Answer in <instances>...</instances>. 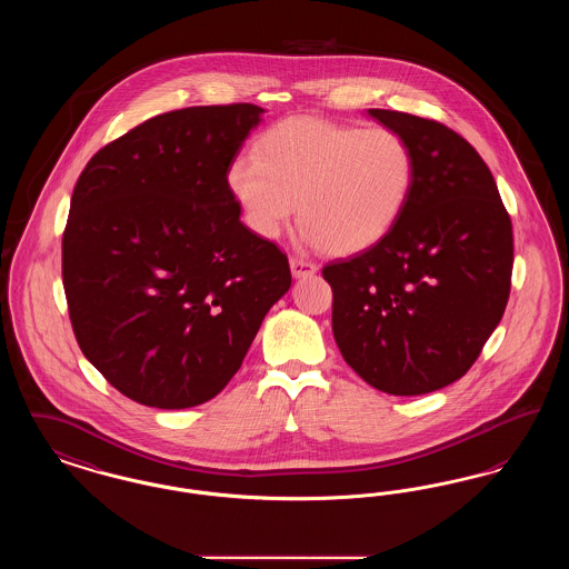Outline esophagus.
<instances>
[{"mask_svg":"<svg viewBox=\"0 0 569 569\" xmlns=\"http://www.w3.org/2000/svg\"><path fill=\"white\" fill-rule=\"evenodd\" d=\"M290 269H292V274L300 279V277H309V274H313V272L318 271V267L313 264V262H309V260H305V258H297V256H292L290 258Z\"/></svg>","mask_w":569,"mask_h":569,"instance_id":"1","label":"esophagus"}]
</instances>
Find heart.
I'll list each match as a JSON object with an SVG mask.
<instances>
[{"instance_id":"b5f03b06","label":"heart","mask_w":569,"mask_h":569,"mask_svg":"<svg viewBox=\"0 0 569 569\" xmlns=\"http://www.w3.org/2000/svg\"><path fill=\"white\" fill-rule=\"evenodd\" d=\"M416 181L406 136L320 117L274 123L228 168L247 226L272 239L297 213L302 239L330 253L367 249L395 226Z\"/></svg>"}]
</instances>
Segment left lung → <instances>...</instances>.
I'll return each mask as SVG.
<instances>
[{
  "label": "left lung",
  "mask_w": 569,
  "mask_h": 569,
  "mask_svg": "<svg viewBox=\"0 0 569 569\" xmlns=\"http://www.w3.org/2000/svg\"><path fill=\"white\" fill-rule=\"evenodd\" d=\"M406 136L416 181L395 226L328 262L332 332L353 371L416 397L462 378L501 322L515 264L512 221L478 151L433 119L369 109Z\"/></svg>",
  "instance_id": "obj_1"
}]
</instances>
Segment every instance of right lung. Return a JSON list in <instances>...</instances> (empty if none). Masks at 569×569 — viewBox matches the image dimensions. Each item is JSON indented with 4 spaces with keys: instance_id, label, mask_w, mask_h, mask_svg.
I'll return each mask as SVG.
<instances>
[{
    "instance_id": "obj_1",
    "label": "right lung",
    "mask_w": 569,
    "mask_h": 569,
    "mask_svg": "<svg viewBox=\"0 0 569 569\" xmlns=\"http://www.w3.org/2000/svg\"><path fill=\"white\" fill-rule=\"evenodd\" d=\"M256 104L158 114L100 149L77 181L61 241L84 358L136 403L200 406L241 369L288 256L241 221L228 168Z\"/></svg>"
}]
</instances>
